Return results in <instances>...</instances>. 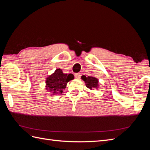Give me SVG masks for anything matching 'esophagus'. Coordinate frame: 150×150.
<instances>
[{
	"label": "esophagus",
	"mask_w": 150,
	"mask_h": 150,
	"mask_svg": "<svg viewBox=\"0 0 150 150\" xmlns=\"http://www.w3.org/2000/svg\"><path fill=\"white\" fill-rule=\"evenodd\" d=\"M74 76H75V78L76 79H79L80 77H81V75H80L79 73H76V74H75Z\"/></svg>",
	"instance_id": "esophagus-1"
}]
</instances>
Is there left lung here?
I'll use <instances>...</instances> for the list:
<instances>
[{"mask_svg":"<svg viewBox=\"0 0 150 150\" xmlns=\"http://www.w3.org/2000/svg\"><path fill=\"white\" fill-rule=\"evenodd\" d=\"M81 79H83L86 84V87L92 90L94 88H98L99 85V81L98 79L93 76H88L86 77V76H81Z\"/></svg>","mask_w":150,"mask_h":150,"instance_id":"8db88e82","label":"left lung"}]
</instances>
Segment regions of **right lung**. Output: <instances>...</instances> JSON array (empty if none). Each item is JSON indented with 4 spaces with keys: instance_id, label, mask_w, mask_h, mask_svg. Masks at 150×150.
I'll use <instances>...</instances> for the list:
<instances>
[{
    "instance_id": "right-lung-1",
    "label": "right lung",
    "mask_w": 150,
    "mask_h": 150,
    "mask_svg": "<svg viewBox=\"0 0 150 150\" xmlns=\"http://www.w3.org/2000/svg\"><path fill=\"white\" fill-rule=\"evenodd\" d=\"M74 78L73 74L63 73L62 69L59 68L46 78V89L49 91L51 95L62 94L63 90L66 88L67 83Z\"/></svg>"
}]
</instances>
